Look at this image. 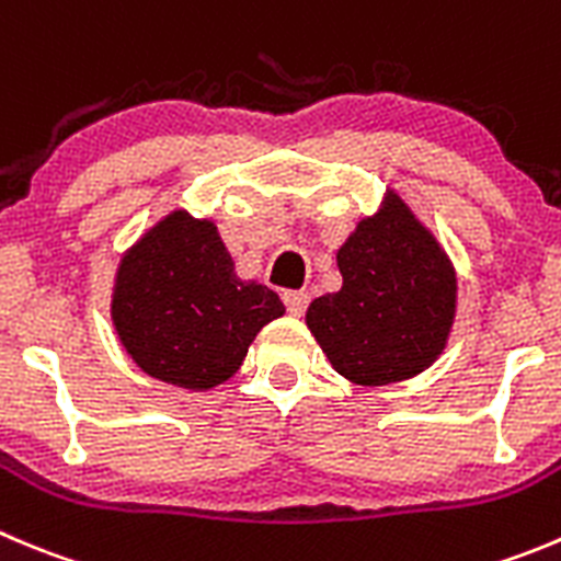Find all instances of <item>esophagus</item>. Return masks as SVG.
<instances>
[{"label": "esophagus", "mask_w": 561, "mask_h": 561, "mask_svg": "<svg viewBox=\"0 0 561 561\" xmlns=\"http://www.w3.org/2000/svg\"><path fill=\"white\" fill-rule=\"evenodd\" d=\"M282 301H285V307L290 316H305L307 305H310V296H307L305 290H287V293H282Z\"/></svg>", "instance_id": "34e87169"}]
</instances>
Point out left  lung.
<instances>
[{"label": "left lung", "instance_id": "1", "mask_svg": "<svg viewBox=\"0 0 561 561\" xmlns=\"http://www.w3.org/2000/svg\"><path fill=\"white\" fill-rule=\"evenodd\" d=\"M337 268L343 287L312 301L307 327L340 376L392 385L443 354L457 312V274L396 193L340 245Z\"/></svg>", "mask_w": 561, "mask_h": 561}]
</instances>
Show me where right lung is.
I'll return each instance as SVG.
<instances>
[{"instance_id": "right-lung-1", "label": "right lung", "mask_w": 561, "mask_h": 561, "mask_svg": "<svg viewBox=\"0 0 561 561\" xmlns=\"http://www.w3.org/2000/svg\"><path fill=\"white\" fill-rule=\"evenodd\" d=\"M110 312L144 374L209 390L238 374L251 340L285 305L234 276L216 224L174 209L122 256Z\"/></svg>"}]
</instances>
